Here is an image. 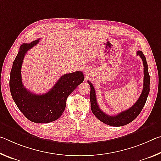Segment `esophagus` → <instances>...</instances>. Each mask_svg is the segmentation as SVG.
Segmentation results:
<instances>
[{
    "instance_id": "obj_1",
    "label": "esophagus",
    "mask_w": 161,
    "mask_h": 161,
    "mask_svg": "<svg viewBox=\"0 0 161 161\" xmlns=\"http://www.w3.org/2000/svg\"><path fill=\"white\" fill-rule=\"evenodd\" d=\"M84 74H85L86 76H89L92 75V70L89 67H85V69H84Z\"/></svg>"
}]
</instances>
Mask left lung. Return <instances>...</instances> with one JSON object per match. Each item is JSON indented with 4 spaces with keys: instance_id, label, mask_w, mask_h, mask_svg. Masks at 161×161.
<instances>
[{
    "instance_id": "obj_1",
    "label": "left lung",
    "mask_w": 161,
    "mask_h": 161,
    "mask_svg": "<svg viewBox=\"0 0 161 161\" xmlns=\"http://www.w3.org/2000/svg\"><path fill=\"white\" fill-rule=\"evenodd\" d=\"M136 54L141 57L142 59L143 64V88L141 92L140 97L138 98L134 104L129 109L122 111V112L116 114L115 116H109L106 114L104 112L100 109L97 103L96 92L94 86L90 81H88V83L91 87L90 91V102H91V109L94 115L97 118L107 125L111 126H122L133 121L137 117L146 102L150 92V76L148 74V64H147L146 59L143 53L141 51H137Z\"/></svg>"
}]
</instances>
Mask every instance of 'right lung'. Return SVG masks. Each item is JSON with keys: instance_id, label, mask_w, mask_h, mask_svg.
<instances>
[{"instance_id": "add662e5", "label": "right lung", "mask_w": 161, "mask_h": 161, "mask_svg": "<svg viewBox=\"0 0 161 161\" xmlns=\"http://www.w3.org/2000/svg\"><path fill=\"white\" fill-rule=\"evenodd\" d=\"M39 40L20 45L10 72V89L15 104L27 119L34 123L45 124L61 116L66 107L68 96L84 81V75L77 71L62 75L53 88L44 94H33L27 90L22 82V64L27 52L36 45Z\"/></svg>"}]
</instances>
